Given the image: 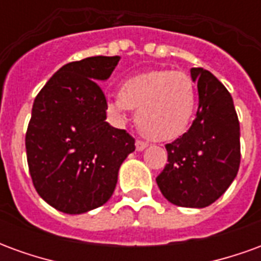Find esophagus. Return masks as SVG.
Returning <instances> with one entry per match:
<instances>
[{"mask_svg": "<svg viewBox=\"0 0 261 261\" xmlns=\"http://www.w3.org/2000/svg\"><path fill=\"white\" fill-rule=\"evenodd\" d=\"M147 147H148L147 142L141 141V140H137V141H136V149H137V151H144V149H145Z\"/></svg>", "mask_w": 261, "mask_h": 261, "instance_id": "34e87169", "label": "esophagus"}]
</instances>
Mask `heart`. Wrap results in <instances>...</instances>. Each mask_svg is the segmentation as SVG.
I'll return each mask as SVG.
<instances>
[{
    "mask_svg": "<svg viewBox=\"0 0 261 261\" xmlns=\"http://www.w3.org/2000/svg\"><path fill=\"white\" fill-rule=\"evenodd\" d=\"M109 109L117 114L137 109L136 123L142 134L168 141L187 130L196 109V92L192 80L181 72L148 71L125 80L119 95L109 99Z\"/></svg>",
    "mask_w": 261,
    "mask_h": 261,
    "instance_id": "1",
    "label": "heart"
}]
</instances>
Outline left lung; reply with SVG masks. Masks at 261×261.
I'll return each instance as SVG.
<instances>
[{
  "label": "left lung",
  "mask_w": 261,
  "mask_h": 261,
  "mask_svg": "<svg viewBox=\"0 0 261 261\" xmlns=\"http://www.w3.org/2000/svg\"><path fill=\"white\" fill-rule=\"evenodd\" d=\"M198 109L192 127L166 144L168 162L156 183L175 205L204 208L222 196L241 164V127L230 93L210 71L190 69Z\"/></svg>",
  "instance_id": "1"
}]
</instances>
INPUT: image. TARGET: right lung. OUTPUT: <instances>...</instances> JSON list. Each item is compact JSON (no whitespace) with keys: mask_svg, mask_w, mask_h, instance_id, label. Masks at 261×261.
Segmentation results:
<instances>
[{"mask_svg":"<svg viewBox=\"0 0 261 261\" xmlns=\"http://www.w3.org/2000/svg\"><path fill=\"white\" fill-rule=\"evenodd\" d=\"M120 57H88L63 65L33 102L26 156L33 186L65 214L88 213L113 194L121 164L136 140L106 121L108 102L99 86Z\"/></svg>","mask_w":261,"mask_h":261,"instance_id":"obj_1","label":"right lung"}]
</instances>
